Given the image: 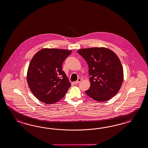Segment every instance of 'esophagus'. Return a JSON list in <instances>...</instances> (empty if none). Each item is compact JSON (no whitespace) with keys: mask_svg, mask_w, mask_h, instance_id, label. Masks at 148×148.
<instances>
[{"mask_svg":"<svg viewBox=\"0 0 148 148\" xmlns=\"http://www.w3.org/2000/svg\"><path fill=\"white\" fill-rule=\"evenodd\" d=\"M81 79H79L77 80L76 81H75L74 83V84H75V85H76V84H79L80 82H81Z\"/></svg>","mask_w":148,"mask_h":148,"instance_id":"34e87169","label":"esophagus"}]
</instances>
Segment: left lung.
<instances>
[{
    "label": "left lung",
    "instance_id": "obj_1",
    "mask_svg": "<svg viewBox=\"0 0 148 148\" xmlns=\"http://www.w3.org/2000/svg\"><path fill=\"white\" fill-rule=\"evenodd\" d=\"M88 65L90 88L86 94L99 102L112 98L121 87L124 73L121 62L112 50L105 47L78 50Z\"/></svg>",
    "mask_w": 148,
    "mask_h": 148
}]
</instances>
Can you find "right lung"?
<instances>
[{
    "mask_svg": "<svg viewBox=\"0 0 148 148\" xmlns=\"http://www.w3.org/2000/svg\"><path fill=\"white\" fill-rule=\"evenodd\" d=\"M72 52L43 48L33 56L27 72V82L32 94L41 102L55 103L67 92L71 84L62 65Z\"/></svg>",
    "mask_w": 148,
    "mask_h": 148,
    "instance_id": "obj_1",
    "label": "right lung"
}]
</instances>
